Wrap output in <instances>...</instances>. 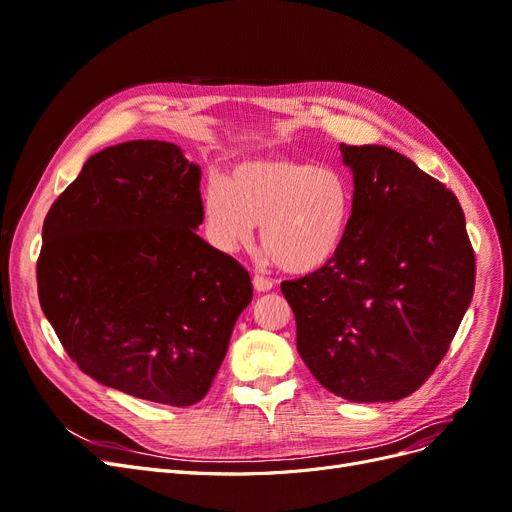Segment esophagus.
Instances as JSON below:
<instances>
[{
	"mask_svg": "<svg viewBox=\"0 0 512 512\" xmlns=\"http://www.w3.org/2000/svg\"><path fill=\"white\" fill-rule=\"evenodd\" d=\"M252 284H254V288L258 292H267V290L273 288V282L269 280V277H265V275H254L252 277Z\"/></svg>",
	"mask_w": 512,
	"mask_h": 512,
	"instance_id": "34e87169",
	"label": "esophagus"
}]
</instances>
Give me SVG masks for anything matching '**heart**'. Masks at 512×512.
Returning <instances> with one entry per match:
<instances>
[{"label":"heart","mask_w":512,"mask_h":512,"mask_svg":"<svg viewBox=\"0 0 512 512\" xmlns=\"http://www.w3.org/2000/svg\"><path fill=\"white\" fill-rule=\"evenodd\" d=\"M354 185L344 170L292 156L250 158L211 179L203 213L211 241L224 252L260 243L286 273H314L335 260L354 220Z\"/></svg>","instance_id":"b5f03b06"}]
</instances>
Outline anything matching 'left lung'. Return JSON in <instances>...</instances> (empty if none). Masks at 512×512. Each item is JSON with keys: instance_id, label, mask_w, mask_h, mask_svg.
Wrapping results in <instances>:
<instances>
[{"instance_id": "1", "label": "left lung", "mask_w": 512, "mask_h": 512, "mask_svg": "<svg viewBox=\"0 0 512 512\" xmlns=\"http://www.w3.org/2000/svg\"><path fill=\"white\" fill-rule=\"evenodd\" d=\"M354 220L331 265L282 282L297 350L324 389L356 404L412 395L451 348L476 258L457 196L382 145L342 143Z\"/></svg>"}]
</instances>
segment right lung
<instances>
[{"label":"right lung","instance_id":"right-lung-1","mask_svg":"<svg viewBox=\"0 0 512 512\" xmlns=\"http://www.w3.org/2000/svg\"><path fill=\"white\" fill-rule=\"evenodd\" d=\"M200 168L173 143L91 156L42 226L38 297L83 374L138 399L198 404L252 301L239 260L196 235Z\"/></svg>","mask_w":512,"mask_h":512}]
</instances>
